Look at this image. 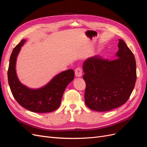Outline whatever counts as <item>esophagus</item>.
<instances>
[{
  "mask_svg": "<svg viewBox=\"0 0 147 147\" xmlns=\"http://www.w3.org/2000/svg\"><path fill=\"white\" fill-rule=\"evenodd\" d=\"M75 77H80L82 75V70L80 67H78L75 70Z\"/></svg>",
  "mask_w": 147,
  "mask_h": 147,
  "instance_id": "esophagus-1",
  "label": "esophagus"
}]
</instances>
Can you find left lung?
Listing matches in <instances>:
<instances>
[{
	"label": "left lung",
	"instance_id": "left-lung-1",
	"mask_svg": "<svg viewBox=\"0 0 147 147\" xmlns=\"http://www.w3.org/2000/svg\"><path fill=\"white\" fill-rule=\"evenodd\" d=\"M115 59L90 57L84 61L83 79L86 82L84 102L88 108L106 112L125 104L136 81L134 55L123 40L119 39Z\"/></svg>",
	"mask_w": 147,
	"mask_h": 147
}]
</instances>
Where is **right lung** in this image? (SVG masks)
<instances>
[{
    "label": "right lung",
    "mask_w": 147,
    "mask_h": 147,
    "mask_svg": "<svg viewBox=\"0 0 147 147\" xmlns=\"http://www.w3.org/2000/svg\"><path fill=\"white\" fill-rule=\"evenodd\" d=\"M26 42L23 39L13 49L8 70V80L13 97L18 104L29 111L48 113L59 107L67 86L74 78V71L69 69L56 75L45 85L30 88L22 83L18 77L16 63L21 47Z\"/></svg>",
    "instance_id": "add662e5"
}]
</instances>
